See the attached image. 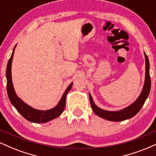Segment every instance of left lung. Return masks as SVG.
I'll list each match as a JSON object with an SVG mask.
<instances>
[{"label":"left lung","instance_id":"1","mask_svg":"<svg viewBox=\"0 0 156 156\" xmlns=\"http://www.w3.org/2000/svg\"><path fill=\"white\" fill-rule=\"evenodd\" d=\"M144 56H145V80H144V87H143L141 93L139 95L137 100L132 103L131 105L128 106L122 110L117 111V112H108V111L103 110V109L100 108L94 104L93 101L92 96L90 94L89 95V100H90V104L92 109L98 116L101 117L103 119H107L109 121L114 122H120L125 120V119H130L131 117H134L138 112L140 111L141 107L143 106L145 101L149 95L150 92V87H151V80H150V63L149 59H148L147 55L144 53Z\"/></svg>","mask_w":156,"mask_h":156}]
</instances>
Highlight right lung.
<instances>
[{
	"instance_id": "add662e5",
	"label": "right lung",
	"mask_w": 156,
	"mask_h": 156,
	"mask_svg": "<svg viewBox=\"0 0 156 156\" xmlns=\"http://www.w3.org/2000/svg\"><path fill=\"white\" fill-rule=\"evenodd\" d=\"M16 47V46H15ZM15 47L14 48L12 54L11 55L9 60L8 64H7L6 67V79H7V93H8L9 98V101L12 105L15 106V108L17 109L21 115L23 116L25 119L31 122H36V123H44L47 122L52 120V119H55V118L58 117L62 114V113L64 112V108H65L66 104V97H67V93L73 87V83L72 82L67 87L65 92H64L63 95H62V98H61L59 103L56 106L54 107L53 108L50 109V110L46 111H40L37 110V109H34L31 108L24 102L21 101L20 99L17 96L16 93L14 89L13 84H12V58H13L14 52H15Z\"/></svg>"
}]
</instances>
